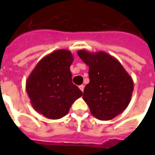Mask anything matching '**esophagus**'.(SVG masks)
<instances>
[{
	"mask_svg": "<svg viewBox=\"0 0 155 155\" xmlns=\"http://www.w3.org/2000/svg\"><path fill=\"white\" fill-rule=\"evenodd\" d=\"M79 87H80V89L83 92H84V84L80 85V86H79Z\"/></svg>",
	"mask_w": 155,
	"mask_h": 155,
	"instance_id": "1",
	"label": "esophagus"
}]
</instances>
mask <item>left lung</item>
Listing matches in <instances>:
<instances>
[{
	"instance_id": "left-lung-1",
	"label": "left lung",
	"mask_w": 155,
	"mask_h": 155,
	"mask_svg": "<svg viewBox=\"0 0 155 155\" xmlns=\"http://www.w3.org/2000/svg\"><path fill=\"white\" fill-rule=\"evenodd\" d=\"M78 55L89 67L90 82L83 99L95 117L113 119L127 108L134 91V81L120 63L104 51H78Z\"/></svg>"
}]
</instances>
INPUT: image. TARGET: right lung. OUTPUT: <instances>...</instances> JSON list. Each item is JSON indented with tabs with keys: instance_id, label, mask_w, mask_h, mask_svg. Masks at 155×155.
Here are the masks:
<instances>
[{
	"instance_id": "1",
	"label": "right lung",
	"mask_w": 155,
	"mask_h": 155,
	"mask_svg": "<svg viewBox=\"0 0 155 155\" xmlns=\"http://www.w3.org/2000/svg\"><path fill=\"white\" fill-rule=\"evenodd\" d=\"M73 55L68 50H57L37 63L26 80L25 89L33 108L47 118L64 117L83 92L72 83L70 67Z\"/></svg>"
}]
</instances>
